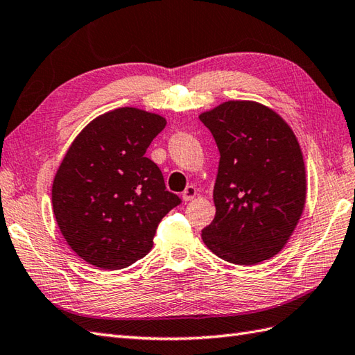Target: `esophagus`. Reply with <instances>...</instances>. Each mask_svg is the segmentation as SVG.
<instances>
[{
	"label": "esophagus",
	"instance_id": "1",
	"mask_svg": "<svg viewBox=\"0 0 355 355\" xmlns=\"http://www.w3.org/2000/svg\"><path fill=\"white\" fill-rule=\"evenodd\" d=\"M195 196H196L195 186H187L186 191L183 192V201H192Z\"/></svg>",
	"mask_w": 355,
	"mask_h": 355
}]
</instances>
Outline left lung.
Wrapping results in <instances>:
<instances>
[{
	"label": "left lung",
	"mask_w": 355,
	"mask_h": 355,
	"mask_svg": "<svg viewBox=\"0 0 355 355\" xmlns=\"http://www.w3.org/2000/svg\"><path fill=\"white\" fill-rule=\"evenodd\" d=\"M200 119L220 154L216 215L202 230V242L228 263L259 265L284 248L306 205L298 139L275 110L257 101H225Z\"/></svg>",
	"instance_id": "8db88e82"
}]
</instances>
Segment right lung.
I'll use <instances>...</instances> for the list:
<instances>
[{"label":"right lung","mask_w":355,"mask_h":355,"mask_svg":"<svg viewBox=\"0 0 355 355\" xmlns=\"http://www.w3.org/2000/svg\"><path fill=\"white\" fill-rule=\"evenodd\" d=\"M166 119L136 107L100 114L80 131L53 181V211L66 243L101 269L151 251L155 230L180 198L164 187L146 148Z\"/></svg>","instance_id":"obj_1"}]
</instances>
